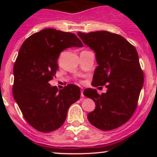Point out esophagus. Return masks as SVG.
Wrapping results in <instances>:
<instances>
[{
  "instance_id": "esophagus-1",
  "label": "esophagus",
  "mask_w": 157,
  "mask_h": 157,
  "mask_svg": "<svg viewBox=\"0 0 157 157\" xmlns=\"http://www.w3.org/2000/svg\"><path fill=\"white\" fill-rule=\"evenodd\" d=\"M83 89H81V97H84V94H83Z\"/></svg>"
}]
</instances>
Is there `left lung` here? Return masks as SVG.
<instances>
[{
  "instance_id": "1",
  "label": "left lung",
  "mask_w": 157,
  "mask_h": 157,
  "mask_svg": "<svg viewBox=\"0 0 157 157\" xmlns=\"http://www.w3.org/2000/svg\"><path fill=\"white\" fill-rule=\"evenodd\" d=\"M85 44L95 52L98 66L92 86H105L99 94L87 89L83 94L92 99L95 109L88 114L91 125L102 131L120 127L129 120L137 106L144 75L136 48L122 36L107 31L77 32Z\"/></svg>"
}]
</instances>
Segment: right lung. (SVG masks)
Here are the masks:
<instances>
[{"mask_svg":"<svg viewBox=\"0 0 157 157\" xmlns=\"http://www.w3.org/2000/svg\"><path fill=\"white\" fill-rule=\"evenodd\" d=\"M83 46L75 34L44 29L29 37L20 48L14 65L13 97L25 120L40 132L62 126L68 108L80 97L78 86L61 90L48 81L58 69L57 59L67 48Z\"/></svg>","mask_w":157,"mask_h":157,"instance_id":"right-lung-1","label":"right lung"}]
</instances>
